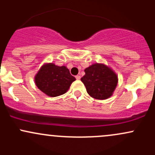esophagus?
I'll list each match as a JSON object with an SVG mask.
<instances>
[{"label": "esophagus", "mask_w": 155, "mask_h": 155, "mask_svg": "<svg viewBox=\"0 0 155 155\" xmlns=\"http://www.w3.org/2000/svg\"><path fill=\"white\" fill-rule=\"evenodd\" d=\"M76 79H77V80H79L80 79H81V76H80L79 75H77V76H76Z\"/></svg>", "instance_id": "obj_1"}]
</instances>
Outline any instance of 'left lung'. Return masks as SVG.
Listing matches in <instances>:
<instances>
[{
	"mask_svg": "<svg viewBox=\"0 0 155 155\" xmlns=\"http://www.w3.org/2000/svg\"><path fill=\"white\" fill-rule=\"evenodd\" d=\"M84 72L81 81L92 97L105 100L113 95L118 83V76L111 68L102 63H94L85 68Z\"/></svg>",
	"mask_w": 155,
	"mask_h": 155,
	"instance_id": "obj_1",
	"label": "left lung"
}]
</instances>
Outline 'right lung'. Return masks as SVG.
<instances>
[{"label": "right lung", "instance_id": "1", "mask_svg": "<svg viewBox=\"0 0 155 155\" xmlns=\"http://www.w3.org/2000/svg\"><path fill=\"white\" fill-rule=\"evenodd\" d=\"M34 80L41 91L50 97H57L65 93L76 79L71 75L66 66H58L50 63L41 67Z\"/></svg>", "mask_w": 155, "mask_h": 155}]
</instances>
